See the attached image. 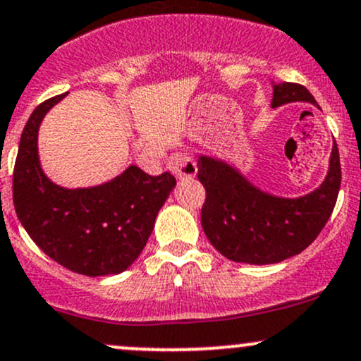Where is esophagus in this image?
<instances>
[{
	"label": "esophagus",
	"mask_w": 361,
	"mask_h": 361,
	"mask_svg": "<svg viewBox=\"0 0 361 361\" xmlns=\"http://www.w3.org/2000/svg\"><path fill=\"white\" fill-rule=\"evenodd\" d=\"M168 168L178 178H193L197 174V162L185 152H176L169 157Z\"/></svg>",
	"instance_id": "esophagus-1"
}]
</instances>
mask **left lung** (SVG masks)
<instances>
[{
	"label": "left lung",
	"mask_w": 361,
	"mask_h": 361,
	"mask_svg": "<svg viewBox=\"0 0 361 361\" xmlns=\"http://www.w3.org/2000/svg\"><path fill=\"white\" fill-rule=\"evenodd\" d=\"M296 101L312 102L319 108L303 85L291 82L274 85L272 108ZM197 168L207 193L200 214L205 236L226 259L253 265L277 264L302 253L326 226L341 187L336 140L326 180L298 199L262 192L221 159L199 156Z\"/></svg>",
	"instance_id": "left-lung-1"
}]
</instances>
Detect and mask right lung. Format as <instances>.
Segmentation results:
<instances>
[{"label":"right lung","instance_id":"add662e5","mask_svg":"<svg viewBox=\"0 0 361 361\" xmlns=\"http://www.w3.org/2000/svg\"><path fill=\"white\" fill-rule=\"evenodd\" d=\"M65 96L39 104L23 128L13 169L15 212L35 245L63 267L90 277L120 274L144 250L176 180L171 173L150 176L132 164L97 187L53 183L39 162L37 132Z\"/></svg>","mask_w":361,"mask_h":361}]
</instances>
